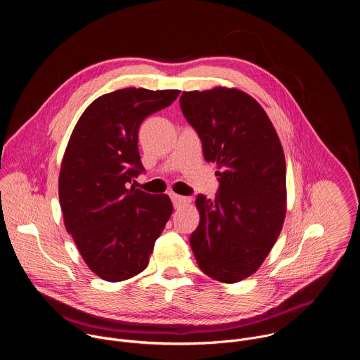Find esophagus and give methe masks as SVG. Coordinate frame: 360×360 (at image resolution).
I'll return each mask as SVG.
<instances>
[{
  "label": "esophagus",
  "instance_id": "esophagus-1",
  "mask_svg": "<svg viewBox=\"0 0 360 360\" xmlns=\"http://www.w3.org/2000/svg\"><path fill=\"white\" fill-rule=\"evenodd\" d=\"M171 199H172V203H174L175 208H181V207H184V205H188L191 202L189 198H185V196H181V195H176V193H172Z\"/></svg>",
  "mask_w": 360,
  "mask_h": 360
}]
</instances>
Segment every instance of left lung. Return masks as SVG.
<instances>
[{
    "label": "left lung",
    "instance_id": "8db88e82",
    "mask_svg": "<svg viewBox=\"0 0 360 360\" xmlns=\"http://www.w3.org/2000/svg\"><path fill=\"white\" fill-rule=\"evenodd\" d=\"M179 104L219 181L214 200H195L200 219L191 248L205 275L236 283L259 269L283 226L282 143L259 102L240 89L185 91Z\"/></svg>",
    "mask_w": 360,
    "mask_h": 360
}]
</instances>
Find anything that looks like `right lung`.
I'll return each mask as SVG.
<instances>
[{"label": "right lung", "instance_id": "add662e5", "mask_svg": "<svg viewBox=\"0 0 360 360\" xmlns=\"http://www.w3.org/2000/svg\"><path fill=\"white\" fill-rule=\"evenodd\" d=\"M178 95V89L145 88L101 95L70 136L58 179L64 225L101 279L121 282L141 274L171 218L168 195L129 184L143 171L138 150L142 121Z\"/></svg>", "mask_w": 360, "mask_h": 360}]
</instances>
